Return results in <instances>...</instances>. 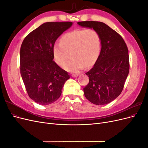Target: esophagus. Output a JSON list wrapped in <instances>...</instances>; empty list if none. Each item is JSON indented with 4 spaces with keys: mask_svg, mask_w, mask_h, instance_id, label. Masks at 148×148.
Wrapping results in <instances>:
<instances>
[{
    "mask_svg": "<svg viewBox=\"0 0 148 148\" xmlns=\"http://www.w3.org/2000/svg\"><path fill=\"white\" fill-rule=\"evenodd\" d=\"M71 76H72V77L75 78V77H78L79 75H78V74H77V73H75V74H72V75H71Z\"/></svg>",
    "mask_w": 148,
    "mask_h": 148,
    "instance_id": "obj_1",
    "label": "esophagus"
}]
</instances>
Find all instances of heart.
<instances>
[{"mask_svg": "<svg viewBox=\"0 0 148 148\" xmlns=\"http://www.w3.org/2000/svg\"><path fill=\"white\" fill-rule=\"evenodd\" d=\"M100 48V37L96 31L75 29L65 34L60 39V43L54 44L53 53L57 63L63 67L70 53L73 59L65 69L71 72H78L85 65L90 66L95 63L99 55Z\"/></svg>", "mask_w": 148, "mask_h": 148, "instance_id": "b5f03b06", "label": "heart"}]
</instances>
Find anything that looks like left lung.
<instances>
[{"mask_svg": "<svg viewBox=\"0 0 148 148\" xmlns=\"http://www.w3.org/2000/svg\"><path fill=\"white\" fill-rule=\"evenodd\" d=\"M82 27L99 34L101 49L92 68L86 73L89 83L83 88L84 96L92 104H109L122 92L129 73L128 50L122 36L100 21H79Z\"/></svg>", "mask_w": 148, "mask_h": 148, "instance_id": "obj_1", "label": "left lung"}]
</instances>
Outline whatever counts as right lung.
Returning <instances> with one entry per match:
<instances>
[{"label": "right lung", "instance_id": "obj_1", "mask_svg": "<svg viewBox=\"0 0 148 148\" xmlns=\"http://www.w3.org/2000/svg\"><path fill=\"white\" fill-rule=\"evenodd\" d=\"M72 22H47L26 36L20 48V73L29 97L48 105L60 97L70 75L53 60L56 41Z\"/></svg>", "mask_w": 148, "mask_h": 148}]
</instances>
